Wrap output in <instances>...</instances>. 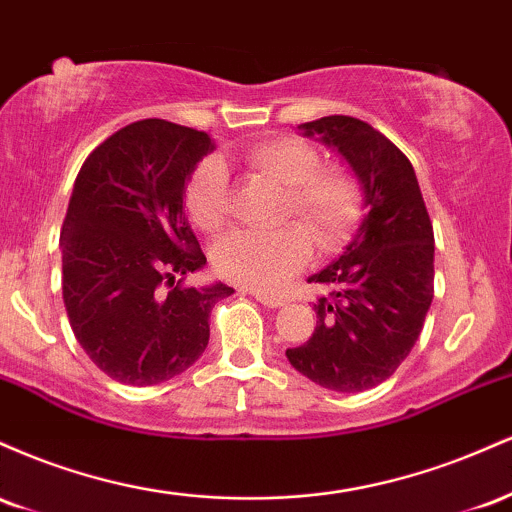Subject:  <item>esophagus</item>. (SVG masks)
Wrapping results in <instances>:
<instances>
[{
    "instance_id": "1",
    "label": "esophagus",
    "mask_w": 512,
    "mask_h": 512,
    "mask_svg": "<svg viewBox=\"0 0 512 512\" xmlns=\"http://www.w3.org/2000/svg\"><path fill=\"white\" fill-rule=\"evenodd\" d=\"M250 293L262 305H267V308H279V305H284V298L281 296H272V293H264V291H250Z\"/></svg>"
}]
</instances>
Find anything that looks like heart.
<instances>
[{
	"label": "heart",
	"instance_id": "heart-1",
	"mask_svg": "<svg viewBox=\"0 0 512 512\" xmlns=\"http://www.w3.org/2000/svg\"><path fill=\"white\" fill-rule=\"evenodd\" d=\"M320 163V151L298 137L262 139L245 151L243 166L250 173L286 187L281 216H296L306 228L291 223L269 233H231L211 255L219 276L257 291H274L310 262L313 243L322 252H337L349 243L363 216V185L351 168ZM185 209L204 233H219L231 221L228 175L216 158L202 161L190 175Z\"/></svg>",
	"mask_w": 512,
	"mask_h": 512
}]
</instances>
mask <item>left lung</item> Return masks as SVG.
<instances>
[{
    "mask_svg": "<svg viewBox=\"0 0 512 512\" xmlns=\"http://www.w3.org/2000/svg\"><path fill=\"white\" fill-rule=\"evenodd\" d=\"M337 146L366 192L368 214L344 255L308 281L322 284L315 332L286 349L291 366L334 392H363L402 366L433 301V226L409 158L349 115L305 122Z\"/></svg>",
    "mask_w": 512,
    "mask_h": 512,
    "instance_id": "8db88e82",
    "label": "left lung"
}]
</instances>
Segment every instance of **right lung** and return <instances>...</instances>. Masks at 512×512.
Here are the masks:
<instances>
[{"label": "right lung", "instance_id": "add662e5", "mask_svg": "<svg viewBox=\"0 0 512 512\" xmlns=\"http://www.w3.org/2000/svg\"><path fill=\"white\" fill-rule=\"evenodd\" d=\"M214 149L207 132L166 120L122 127L88 154L62 223V298L74 337L105 375L158 385L209 344L226 284L182 286L207 264L182 197Z\"/></svg>", "mask_w": 512, "mask_h": 512}]
</instances>
